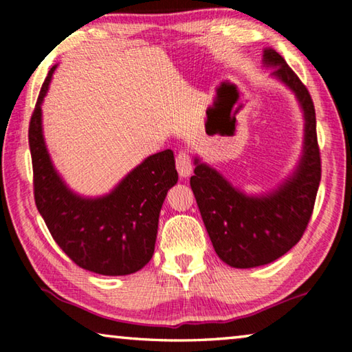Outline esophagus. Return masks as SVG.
<instances>
[{
    "instance_id": "1",
    "label": "esophagus",
    "mask_w": 352,
    "mask_h": 352,
    "mask_svg": "<svg viewBox=\"0 0 352 352\" xmlns=\"http://www.w3.org/2000/svg\"><path fill=\"white\" fill-rule=\"evenodd\" d=\"M175 166L180 177L188 178L192 174V162H190V157L186 151H180L175 158Z\"/></svg>"
}]
</instances>
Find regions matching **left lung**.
<instances>
[{
    "label": "left lung",
    "mask_w": 352,
    "mask_h": 352,
    "mask_svg": "<svg viewBox=\"0 0 352 352\" xmlns=\"http://www.w3.org/2000/svg\"><path fill=\"white\" fill-rule=\"evenodd\" d=\"M262 63L272 77L295 94L305 119V140L295 170L275 189L261 195L245 194L219 170L194 157L190 188L216 253L234 269H253L276 261L296 245L312 216L321 178L317 121L307 88L272 47Z\"/></svg>",
    "instance_id": "1"
}]
</instances>
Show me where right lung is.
Instances as JSON below:
<instances>
[{
  "label": "right lung",
  "mask_w": 352,
  "mask_h": 352,
  "mask_svg": "<svg viewBox=\"0 0 352 352\" xmlns=\"http://www.w3.org/2000/svg\"><path fill=\"white\" fill-rule=\"evenodd\" d=\"M56 68L41 85L29 124L35 205L57 245L77 265L105 276L130 275L152 259L160 211L178 180L174 152L147 157L100 197L74 192L52 164L41 124V104Z\"/></svg>",
  "instance_id": "obj_1"
}]
</instances>
